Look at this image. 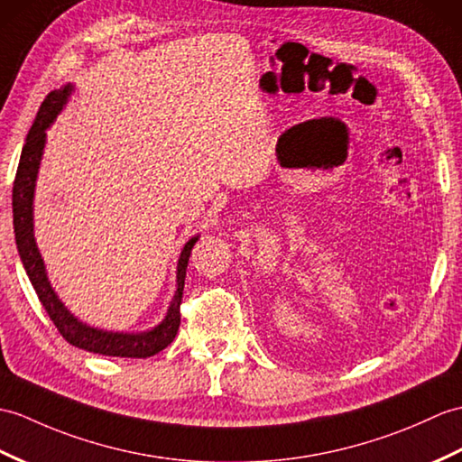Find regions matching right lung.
I'll return each instance as SVG.
<instances>
[{
    "mask_svg": "<svg viewBox=\"0 0 462 462\" xmlns=\"http://www.w3.org/2000/svg\"><path fill=\"white\" fill-rule=\"evenodd\" d=\"M74 90H77V84L72 82H67L59 90H52L45 98V102L41 104L35 122L27 134L14 182V230L17 252L21 257V263H23L29 275V282L33 285L35 293L39 295V301L47 309L51 320L55 323L60 335L67 338L72 346H79L94 354H102V356L149 358L167 348L179 332V305L182 299V289H185L187 265L192 245L199 242L200 234L192 236V238L182 245L175 272V293L171 297L165 317L161 319V323H157L155 327L139 332L92 327L88 323H84L82 319H79L62 303V299L55 291V287L51 285L45 260H42L35 240V189L42 153H45L47 145V130L55 124L59 114L67 108Z\"/></svg>",
    "mask_w": 462,
    "mask_h": 462,
    "instance_id": "1",
    "label": "right lung"
}]
</instances>
